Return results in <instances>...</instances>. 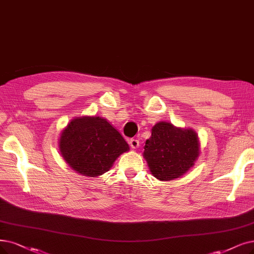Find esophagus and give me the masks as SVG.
<instances>
[{"label": "esophagus", "mask_w": 254, "mask_h": 254, "mask_svg": "<svg viewBox=\"0 0 254 254\" xmlns=\"http://www.w3.org/2000/svg\"><path fill=\"white\" fill-rule=\"evenodd\" d=\"M129 145H130V147L132 148V149H136V148H138V146H139V141H138V139H136V138H131V139L129 140Z\"/></svg>", "instance_id": "obj_1"}]
</instances>
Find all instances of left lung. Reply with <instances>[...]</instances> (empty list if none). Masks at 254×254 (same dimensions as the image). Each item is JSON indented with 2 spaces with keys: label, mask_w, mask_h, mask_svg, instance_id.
<instances>
[{
  "label": "left lung",
  "mask_w": 254,
  "mask_h": 254,
  "mask_svg": "<svg viewBox=\"0 0 254 254\" xmlns=\"http://www.w3.org/2000/svg\"><path fill=\"white\" fill-rule=\"evenodd\" d=\"M151 131L143 155L155 178L161 181L179 178L195 165L200 145L198 135L191 128H179L168 122H159Z\"/></svg>",
  "instance_id": "8db88e82"
}]
</instances>
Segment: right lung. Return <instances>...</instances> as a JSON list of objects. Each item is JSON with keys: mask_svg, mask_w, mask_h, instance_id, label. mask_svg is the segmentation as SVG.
Here are the masks:
<instances>
[{"mask_svg": "<svg viewBox=\"0 0 254 254\" xmlns=\"http://www.w3.org/2000/svg\"><path fill=\"white\" fill-rule=\"evenodd\" d=\"M59 150L77 173L97 177L109 171L129 146L107 120L85 116L73 119L62 131Z\"/></svg>", "mask_w": 254, "mask_h": 254, "instance_id": "right-lung-1", "label": "right lung"}]
</instances>
